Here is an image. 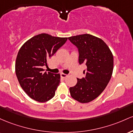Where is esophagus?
Here are the masks:
<instances>
[{"label":"esophagus","mask_w":133,"mask_h":133,"mask_svg":"<svg viewBox=\"0 0 133 133\" xmlns=\"http://www.w3.org/2000/svg\"><path fill=\"white\" fill-rule=\"evenodd\" d=\"M61 77H62L63 78H66V77H68V75L65 74H61Z\"/></svg>","instance_id":"34e87169"}]
</instances>
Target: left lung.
Wrapping results in <instances>:
<instances>
[{
	"label": "left lung",
	"instance_id": "8db88e82",
	"mask_svg": "<svg viewBox=\"0 0 133 133\" xmlns=\"http://www.w3.org/2000/svg\"><path fill=\"white\" fill-rule=\"evenodd\" d=\"M78 49V62L85 64V77L77 78V83L70 88L71 97L81 103L96 99L111 80L114 59L109 48L103 40L89 34L68 38Z\"/></svg>",
	"mask_w": 133,
	"mask_h": 133
}]
</instances>
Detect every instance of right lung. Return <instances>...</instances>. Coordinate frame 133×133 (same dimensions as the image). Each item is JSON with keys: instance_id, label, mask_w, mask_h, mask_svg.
Instances as JSON below:
<instances>
[{"instance_id": "obj_1", "label": "right lung", "mask_w": 133, "mask_h": 133, "mask_svg": "<svg viewBox=\"0 0 133 133\" xmlns=\"http://www.w3.org/2000/svg\"><path fill=\"white\" fill-rule=\"evenodd\" d=\"M67 38L43 33L27 41L19 50L16 61V74L20 85L31 99L39 102L55 95L59 74L44 71L48 61L66 43Z\"/></svg>"}]
</instances>
